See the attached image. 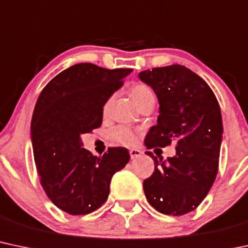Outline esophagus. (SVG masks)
Segmentation results:
<instances>
[{"mask_svg": "<svg viewBox=\"0 0 248 248\" xmlns=\"http://www.w3.org/2000/svg\"><path fill=\"white\" fill-rule=\"evenodd\" d=\"M129 154H130V157H132V159H137V157L141 156L142 152H141L140 149L133 148V149H130V151H129Z\"/></svg>", "mask_w": 248, "mask_h": 248, "instance_id": "obj_1", "label": "esophagus"}]
</instances>
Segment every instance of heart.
Returning a JSON list of instances; mask_svg holds the SVG:
<instances>
[{"mask_svg":"<svg viewBox=\"0 0 248 248\" xmlns=\"http://www.w3.org/2000/svg\"><path fill=\"white\" fill-rule=\"evenodd\" d=\"M130 96L134 100V102L137 103L139 107H141L142 105H145L146 102L155 100V95L153 89L146 83H135L134 86H132L129 91ZM111 105V99H108L103 105V114H107L110 109ZM110 139L115 142L121 143V145H133L137 140V135H135L134 130H132L126 126H118L115 127L109 134Z\"/></svg>","mask_w":248,"mask_h":248,"instance_id":"b5f03b06","label":"heart"}]
</instances>
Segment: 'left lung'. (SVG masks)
<instances>
[{"mask_svg": "<svg viewBox=\"0 0 248 248\" xmlns=\"http://www.w3.org/2000/svg\"><path fill=\"white\" fill-rule=\"evenodd\" d=\"M160 103L157 124L146 135L148 149L175 142L176 155L162 161L152 152L154 172L143 181L148 202L167 216H184L205 199L219 170L222 120L205 80L180 64L141 72Z\"/></svg>", "mask_w": 248, "mask_h": 248, "instance_id": "1", "label": "left lung"}]
</instances>
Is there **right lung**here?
I'll list each match as a JSON object with an SVG mask.
<instances>
[{"label": "right lung", "instance_id": "right-lung-1", "mask_svg": "<svg viewBox=\"0 0 248 248\" xmlns=\"http://www.w3.org/2000/svg\"><path fill=\"white\" fill-rule=\"evenodd\" d=\"M132 69L78 63L42 89L31 119V142L41 186L51 202L72 216L94 212L107 200L111 176L129 161L124 147L102 156L82 148L81 135L99 128L103 105Z\"/></svg>", "mask_w": 248, "mask_h": 248}]
</instances>
